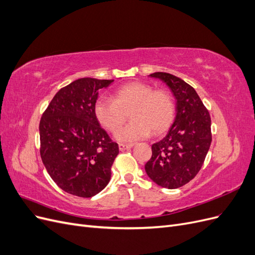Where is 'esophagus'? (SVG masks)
Instances as JSON below:
<instances>
[{
	"label": "esophagus",
	"mask_w": 255,
	"mask_h": 255,
	"mask_svg": "<svg viewBox=\"0 0 255 255\" xmlns=\"http://www.w3.org/2000/svg\"><path fill=\"white\" fill-rule=\"evenodd\" d=\"M133 145H134L133 143H128V144H127V143H119V149H120V151H125V150H128L129 148H132Z\"/></svg>",
	"instance_id": "esophagus-1"
}]
</instances>
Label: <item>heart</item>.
I'll use <instances>...</instances> for the list:
<instances>
[{
  "label": "heart",
  "mask_w": 255,
  "mask_h": 255,
  "mask_svg": "<svg viewBox=\"0 0 255 255\" xmlns=\"http://www.w3.org/2000/svg\"><path fill=\"white\" fill-rule=\"evenodd\" d=\"M95 116L105 129L116 133L126 122H132L116 135L121 141H134L165 132L175 116V103L167 90L154 89L148 84L132 82L119 87L114 100L101 97L95 103Z\"/></svg>",
  "instance_id": "heart-1"
}]
</instances>
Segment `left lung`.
<instances>
[{
	"label": "left lung",
	"instance_id": "left-lung-1",
	"mask_svg": "<svg viewBox=\"0 0 255 255\" xmlns=\"http://www.w3.org/2000/svg\"><path fill=\"white\" fill-rule=\"evenodd\" d=\"M164 81L176 99V116L164 139L152 144L144 169L161 187L175 189L190 182L201 169L212 142L211 116L196 90L175 75L150 74Z\"/></svg>",
	"mask_w": 255,
	"mask_h": 255
}]
</instances>
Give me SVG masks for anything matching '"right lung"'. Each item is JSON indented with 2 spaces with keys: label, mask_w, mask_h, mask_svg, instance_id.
<instances>
[{
  "label": "right lung",
  "mask_w": 255,
  "mask_h": 255,
  "mask_svg": "<svg viewBox=\"0 0 255 255\" xmlns=\"http://www.w3.org/2000/svg\"><path fill=\"white\" fill-rule=\"evenodd\" d=\"M114 80L79 79L58 90L39 123L40 156L52 180L82 198L99 194L109 184L119 153L95 116L98 91Z\"/></svg>",
  "instance_id": "right-lung-1"
}]
</instances>
